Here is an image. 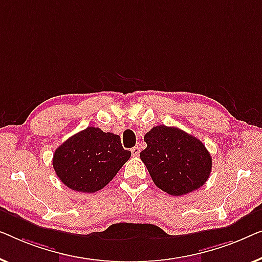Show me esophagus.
<instances>
[{"label":"esophagus","instance_id":"34e87169","mask_svg":"<svg viewBox=\"0 0 262 262\" xmlns=\"http://www.w3.org/2000/svg\"><path fill=\"white\" fill-rule=\"evenodd\" d=\"M130 150H132L133 157H138V156H139V153H140V147L135 146V147H133V148H132Z\"/></svg>","mask_w":262,"mask_h":262}]
</instances>
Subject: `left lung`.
Segmentation results:
<instances>
[{
	"instance_id": "left-lung-1",
	"label": "left lung",
	"mask_w": 262,
	"mask_h": 262,
	"mask_svg": "<svg viewBox=\"0 0 262 262\" xmlns=\"http://www.w3.org/2000/svg\"><path fill=\"white\" fill-rule=\"evenodd\" d=\"M143 140L147 147L140 158L154 184L165 192L182 196L208 180L212 159L201 140L167 126L153 127Z\"/></svg>"
}]
</instances>
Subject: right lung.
<instances>
[{
    "label": "right lung",
    "mask_w": 262,
    "mask_h": 262,
    "mask_svg": "<svg viewBox=\"0 0 262 262\" xmlns=\"http://www.w3.org/2000/svg\"><path fill=\"white\" fill-rule=\"evenodd\" d=\"M130 156L119 135L88 127L58 147L53 168L71 190L93 193L113 180Z\"/></svg>",
    "instance_id": "obj_1"
}]
</instances>
